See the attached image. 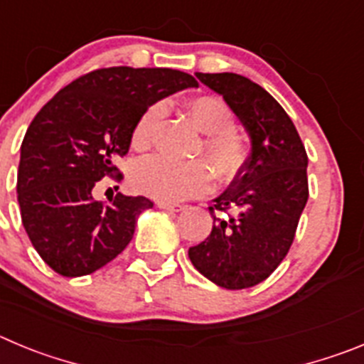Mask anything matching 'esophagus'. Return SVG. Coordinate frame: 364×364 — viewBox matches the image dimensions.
Here are the masks:
<instances>
[{"mask_svg":"<svg viewBox=\"0 0 364 364\" xmlns=\"http://www.w3.org/2000/svg\"><path fill=\"white\" fill-rule=\"evenodd\" d=\"M159 208L160 209H166V211H184L186 205L182 204H171V202H159Z\"/></svg>","mask_w":364,"mask_h":364,"instance_id":"obj_1","label":"esophagus"}]
</instances>
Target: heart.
<instances>
[{"instance_id": "b5f03b06", "label": "heart", "mask_w": 364, "mask_h": 364, "mask_svg": "<svg viewBox=\"0 0 364 364\" xmlns=\"http://www.w3.org/2000/svg\"><path fill=\"white\" fill-rule=\"evenodd\" d=\"M193 124L204 132L200 155L212 164L196 160L189 164L175 162L166 156H149L133 169V186L141 193L162 202H180L205 195L213 188V171L228 182L242 171L247 159V142L235 129L236 117L228 101L215 93L198 95L186 102ZM164 115V105H151L136 119L132 132L135 149H148L153 142L156 124Z\"/></svg>"}]
</instances>
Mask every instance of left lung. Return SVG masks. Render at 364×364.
<instances>
[{
  "mask_svg": "<svg viewBox=\"0 0 364 364\" xmlns=\"http://www.w3.org/2000/svg\"><path fill=\"white\" fill-rule=\"evenodd\" d=\"M196 77L228 101L252 149L213 200L211 235L189 247V259L218 287L240 291L269 278L291 249L309 200V156L291 117L262 86L229 72Z\"/></svg>",
  "mask_w": 364,
  "mask_h": 364,
  "instance_id": "1",
  "label": "left lung"
}]
</instances>
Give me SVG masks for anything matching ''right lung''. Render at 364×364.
<instances>
[{
  "instance_id": "add662e5",
  "label": "right lung",
  "mask_w": 364,
  "mask_h": 364,
  "mask_svg": "<svg viewBox=\"0 0 364 364\" xmlns=\"http://www.w3.org/2000/svg\"><path fill=\"white\" fill-rule=\"evenodd\" d=\"M189 86L198 82L180 70L99 68L59 90L30 122L18 169L21 222L58 274H92L132 242L151 200L117 193L105 205L93 189L105 176L122 180L113 162L128 153L142 112Z\"/></svg>"
}]
</instances>
